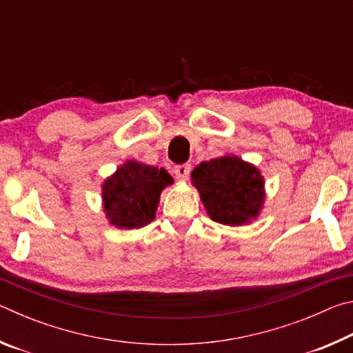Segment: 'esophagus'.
<instances>
[{
	"label": "esophagus",
	"instance_id": "obj_1",
	"mask_svg": "<svg viewBox=\"0 0 353 353\" xmlns=\"http://www.w3.org/2000/svg\"><path fill=\"white\" fill-rule=\"evenodd\" d=\"M190 172H191V166L188 163L185 165H177L174 168V174L177 181H187L190 177Z\"/></svg>",
	"mask_w": 353,
	"mask_h": 353
}]
</instances>
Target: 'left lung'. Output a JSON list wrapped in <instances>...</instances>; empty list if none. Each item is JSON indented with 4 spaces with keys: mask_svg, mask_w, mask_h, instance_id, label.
Segmentation results:
<instances>
[{
    "mask_svg": "<svg viewBox=\"0 0 353 353\" xmlns=\"http://www.w3.org/2000/svg\"><path fill=\"white\" fill-rule=\"evenodd\" d=\"M191 181L213 221L243 225L259 216L265 202V179L256 166L236 155L202 162L191 172Z\"/></svg>",
    "mask_w": 353,
    "mask_h": 353,
    "instance_id": "1",
    "label": "left lung"
}]
</instances>
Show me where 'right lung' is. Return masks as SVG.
Listing matches in <instances>:
<instances>
[{"instance_id": "right-lung-1", "label": "right lung", "mask_w": 353, "mask_h": 353, "mask_svg": "<svg viewBox=\"0 0 353 353\" xmlns=\"http://www.w3.org/2000/svg\"><path fill=\"white\" fill-rule=\"evenodd\" d=\"M172 183L163 168L129 160L103 183L104 212L119 229H140L155 218L160 193Z\"/></svg>"}]
</instances>
